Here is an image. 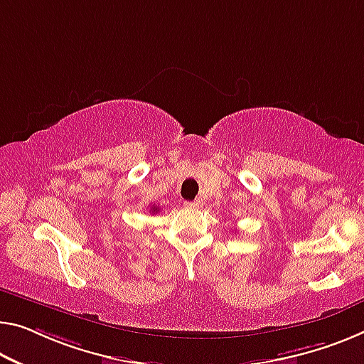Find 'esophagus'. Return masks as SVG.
I'll list each match as a JSON object with an SVG mask.
<instances>
[{"label":"esophagus","mask_w":364,"mask_h":364,"mask_svg":"<svg viewBox=\"0 0 364 364\" xmlns=\"http://www.w3.org/2000/svg\"><path fill=\"white\" fill-rule=\"evenodd\" d=\"M186 206H187V208H197V206H200V200L186 201Z\"/></svg>","instance_id":"34e87169"}]
</instances>
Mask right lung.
<instances>
[{
    "label": "right lung",
    "mask_w": 364,
    "mask_h": 364,
    "mask_svg": "<svg viewBox=\"0 0 364 364\" xmlns=\"http://www.w3.org/2000/svg\"><path fill=\"white\" fill-rule=\"evenodd\" d=\"M151 211H153V213H158L159 208H158V206H151Z\"/></svg>",
    "instance_id": "1"
}]
</instances>
